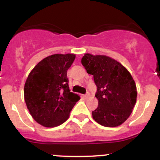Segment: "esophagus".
<instances>
[{
    "label": "esophagus",
    "mask_w": 160,
    "mask_h": 160,
    "mask_svg": "<svg viewBox=\"0 0 160 160\" xmlns=\"http://www.w3.org/2000/svg\"><path fill=\"white\" fill-rule=\"evenodd\" d=\"M89 96H90V94H89V93H87V94H86L85 95H84V98H89Z\"/></svg>",
    "instance_id": "34e87169"
}]
</instances>
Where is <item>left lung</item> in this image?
Returning <instances> with one entry per match:
<instances>
[{
  "instance_id": "1",
  "label": "left lung",
  "mask_w": 160,
  "mask_h": 160,
  "mask_svg": "<svg viewBox=\"0 0 160 160\" xmlns=\"http://www.w3.org/2000/svg\"><path fill=\"white\" fill-rule=\"evenodd\" d=\"M97 86L98 108L92 118L106 127H117L131 115L137 100V88L129 71L122 64L104 55L84 54L81 59Z\"/></svg>"
}]
</instances>
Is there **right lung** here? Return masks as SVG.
Wrapping results in <instances>:
<instances>
[{"mask_svg":"<svg viewBox=\"0 0 160 160\" xmlns=\"http://www.w3.org/2000/svg\"><path fill=\"white\" fill-rule=\"evenodd\" d=\"M76 55L53 54L38 62L28 76L24 98L29 113L38 123L47 128L68 119L80 98L69 89L67 71Z\"/></svg>","mask_w":160,"mask_h":160,"instance_id":"1","label":"right lung"}]
</instances>
